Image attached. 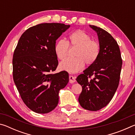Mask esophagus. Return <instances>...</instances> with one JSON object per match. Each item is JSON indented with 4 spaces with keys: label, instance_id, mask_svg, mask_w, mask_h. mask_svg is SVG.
<instances>
[{
    "label": "esophagus",
    "instance_id": "34e87169",
    "mask_svg": "<svg viewBox=\"0 0 135 135\" xmlns=\"http://www.w3.org/2000/svg\"><path fill=\"white\" fill-rule=\"evenodd\" d=\"M69 80H70L69 81H70V83H74L75 81H76V79H75L74 77L72 76H70Z\"/></svg>",
    "mask_w": 135,
    "mask_h": 135
}]
</instances>
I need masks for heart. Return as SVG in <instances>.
Here are the masks:
<instances>
[{
  "label": "heart",
  "mask_w": 135,
  "mask_h": 135,
  "mask_svg": "<svg viewBox=\"0 0 135 135\" xmlns=\"http://www.w3.org/2000/svg\"><path fill=\"white\" fill-rule=\"evenodd\" d=\"M77 47L75 51V58H68L59 64L61 70L74 73L83 69L84 63L93 64L99 55L100 46L98 42L91 40L89 35L81 30L72 32L68 36V42L59 40L54 46V52L57 58L63 60L68 54L69 46Z\"/></svg>",
  "instance_id": "1"
}]
</instances>
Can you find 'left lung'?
<instances>
[{
    "label": "left lung",
    "mask_w": 135,
    "mask_h": 135,
    "mask_svg": "<svg viewBox=\"0 0 135 135\" xmlns=\"http://www.w3.org/2000/svg\"><path fill=\"white\" fill-rule=\"evenodd\" d=\"M89 27L98 35L99 55L76 80L82 86L79 97L80 105L88 110L98 111L107 106L117 90L122 59L119 46L113 36L100 27L91 25ZM91 76L93 78L89 80Z\"/></svg>",
    "instance_id": "left-lung-1"
}]
</instances>
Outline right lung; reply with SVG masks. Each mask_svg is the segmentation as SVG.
I'll list each match as a JSON object with an SVG mask.
<instances>
[{
  "mask_svg": "<svg viewBox=\"0 0 135 135\" xmlns=\"http://www.w3.org/2000/svg\"><path fill=\"white\" fill-rule=\"evenodd\" d=\"M70 27L43 23L21 35L13 53V78L24 104L34 112L46 114L56 108L59 90L69 81L65 71L52 74L58 64L56 40Z\"/></svg>",
  "mask_w": 135,
  "mask_h": 135,
  "instance_id": "right-lung-1",
  "label": "right lung"
}]
</instances>
